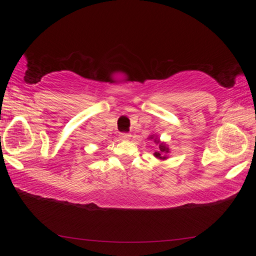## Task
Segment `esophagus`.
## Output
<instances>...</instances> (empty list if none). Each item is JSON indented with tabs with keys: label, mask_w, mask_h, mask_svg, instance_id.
Listing matches in <instances>:
<instances>
[{
	"label": "esophagus",
	"mask_w": 256,
	"mask_h": 256,
	"mask_svg": "<svg viewBox=\"0 0 256 256\" xmlns=\"http://www.w3.org/2000/svg\"><path fill=\"white\" fill-rule=\"evenodd\" d=\"M130 136H131L129 134H127V132H120V138H122V140H129Z\"/></svg>",
	"instance_id": "obj_1"
}]
</instances>
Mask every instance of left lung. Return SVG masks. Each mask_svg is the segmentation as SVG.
<instances>
[{
	"label": "left lung",
	"mask_w": 256,
	"mask_h": 256,
	"mask_svg": "<svg viewBox=\"0 0 256 256\" xmlns=\"http://www.w3.org/2000/svg\"><path fill=\"white\" fill-rule=\"evenodd\" d=\"M150 140H154V143H157V144H159V152H156L154 154V156L156 157V158H158V159H161V160H164V159H166V156L164 154H168V147L164 144V143H161L157 138H154V136H150Z\"/></svg>",
	"instance_id": "1"
}]
</instances>
